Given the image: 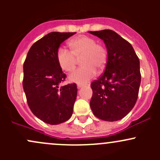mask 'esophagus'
Wrapping results in <instances>:
<instances>
[{
    "label": "esophagus",
    "instance_id": "esophagus-1",
    "mask_svg": "<svg viewBox=\"0 0 160 160\" xmlns=\"http://www.w3.org/2000/svg\"><path fill=\"white\" fill-rule=\"evenodd\" d=\"M84 86V85L83 84H77V88H78V89H80V88H83V87Z\"/></svg>",
    "mask_w": 160,
    "mask_h": 160
}]
</instances>
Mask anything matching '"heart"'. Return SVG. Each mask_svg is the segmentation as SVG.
Instances as JSON below:
<instances>
[{
	"label": "heart",
	"mask_w": 160,
	"mask_h": 160,
	"mask_svg": "<svg viewBox=\"0 0 160 160\" xmlns=\"http://www.w3.org/2000/svg\"><path fill=\"white\" fill-rule=\"evenodd\" d=\"M70 51L60 47L56 52V60L61 70L65 72L72 70L80 59L82 66L72 71L68 76V81L84 84L105 69L108 62V52L103 46L97 44L95 38L88 35H81L72 38L68 42Z\"/></svg>",
	"instance_id": "obj_1"
}]
</instances>
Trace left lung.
Returning a JSON list of instances; mask_svg holds the SVG:
<instances>
[{
  "mask_svg": "<svg viewBox=\"0 0 160 160\" xmlns=\"http://www.w3.org/2000/svg\"><path fill=\"white\" fill-rule=\"evenodd\" d=\"M89 33L102 39L108 52L104 72L90 84V108L101 120H121L132 111L138 98L141 83L139 59L132 45L114 31Z\"/></svg>",
  "mask_w": 160,
  "mask_h": 160,
  "instance_id": "left-lung-1",
  "label": "left lung"
}]
</instances>
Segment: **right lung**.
<instances>
[{
    "label": "right lung",
    "instance_id": "1",
    "mask_svg": "<svg viewBox=\"0 0 160 160\" xmlns=\"http://www.w3.org/2000/svg\"><path fill=\"white\" fill-rule=\"evenodd\" d=\"M76 32H50L34 43L23 65V89L32 112L49 125L72 116L77 94L76 83L59 88L67 77L56 60L60 45Z\"/></svg>",
    "mask_w": 160,
    "mask_h": 160
}]
</instances>
